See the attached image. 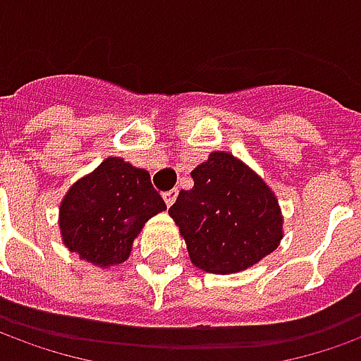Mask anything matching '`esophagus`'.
Listing matches in <instances>:
<instances>
[{"mask_svg": "<svg viewBox=\"0 0 361 361\" xmlns=\"http://www.w3.org/2000/svg\"><path fill=\"white\" fill-rule=\"evenodd\" d=\"M176 195H178V190H176V188H171V190H166V192H163V198H165L166 206H171V204H173V202H175Z\"/></svg>", "mask_w": 361, "mask_h": 361, "instance_id": "34e87169", "label": "esophagus"}]
</instances>
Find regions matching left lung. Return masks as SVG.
<instances>
[{
  "instance_id": "obj_1",
  "label": "left lung",
  "mask_w": 361,
  "mask_h": 361,
  "mask_svg": "<svg viewBox=\"0 0 361 361\" xmlns=\"http://www.w3.org/2000/svg\"><path fill=\"white\" fill-rule=\"evenodd\" d=\"M190 176L195 186L178 192L169 214L196 267L230 275L277 250L283 240L279 202L250 166L214 151Z\"/></svg>"
}]
</instances>
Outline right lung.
Returning <instances> with one entry per match:
<instances>
[{
    "label": "right lung",
    "instance_id": "1",
    "mask_svg": "<svg viewBox=\"0 0 361 361\" xmlns=\"http://www.w3.org/2000/svg\"><path fill=\"white\" fill-rule=\"evenodd\" d=\"M163 210L165 200L151 185L147 171L108 157L62 198V243L98 267L118 265L129 257L145 222Z\"/></svg>",
    "mask_w": 361,
    "mask_h": 361
}]
</instances>
